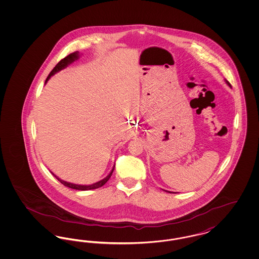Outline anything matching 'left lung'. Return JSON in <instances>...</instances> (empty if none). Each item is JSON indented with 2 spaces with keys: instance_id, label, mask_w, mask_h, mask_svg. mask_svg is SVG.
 I'll list each match as a JSON object with an SVG mask.
<instances>
[{
  "instance_id": "1",
  "label": "left lung",
  "mask_w": 259,
  "mask_h": 259,
  "mask_svg": "<svg viewBox=\"0 0 259 259\" xmlns=\"http://www.w3.org/2000/svg\"><path fill=\"white\" fill-rule=\"evenodd\" d=\"M226 83H227V84H228V85H229V87H231V84H230V83H229V82H228V81H227V80H226Z\"/></svg>"
}]
</instances>
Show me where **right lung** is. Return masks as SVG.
Returning <instances> with one entry per match:
<instances>
[{
    "mask_svg": "<svg viewBox=\"0 0 259 259\" xmlns=\"http://www.w3.org/2000/svg\"><path fill=\"white\" fill-rule=\"evenodd\" d=\"M78 56H79V55H78V52L75 51V52H73V53L69 54V55L66 56L65 58H63L61 61L59 62V63L53 68V70L50 72V74H49V76H48V78H47V80H46V83H47V81L50 79L51 75H53V74H56L57 72H59V71H61L63 69H65L68 65H70L71 63H73V62L75 61L76 59H78ZM113 170H114V166H113V168H112L111 172H110L105 179H103L102 181H100L98 183H95V184L90 185H74V184H71V183H67V182H65V181L60 180V179H59L58 177H56L53 172H51V174L61 183L62 185L67 186V187H70V188H73V189H76V190H90V189L99 188V187H101V186H103V185H105V184L110 180V178H111V174L113 172Z\"/></svg>",
    "mask_w": 259,
    "mask_h": 259,
    "instance_id": "1",
    "label": "right lung"
}]
</instances>
